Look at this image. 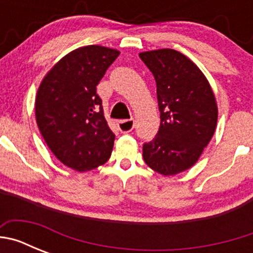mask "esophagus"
<instances>
[{
    "mask_svg": "<svg viewBox=\"0 0 253 253\" xmlns=\"http://www.w3.org/2000/svg\"><path fill=\"white\" fill-rule=\"evenodd\" d=\"M134 125H135V120L134 119H126L118 122V126H119L120 131H123V133H128V131L133 130Z\"/></svg>",
    "mask_w": 253,
    "mask_h": 253,
    "instance_id": "obj_1",
    "label": "esophagus"
}]
</instances>
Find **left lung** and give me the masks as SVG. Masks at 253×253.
<instances>
[{
    "label": "left lung",
    "mask_w": 253,
    "mask_h": 253,
    "mask_svg": "<svg viewBox=\"0 0 253 253\" xmlns=\"http://www.w3.org/2000/svg\"><path fill=\"white\" fill-rule=\"evenodd\" d=\"M156 80L161 124L156 137L143 144L144 162L165 176L196 163L216 126L215 97L203 72L173 49L139 54Z\"/></svg>",
    "instance_id": "8db88e82"
}]
</instances>
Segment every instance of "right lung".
Returning a JSON list of instances; mask_svg holds the SVG:
<instances>
[{"label":"right lung","mask_w":253,"mask_h":253,"mask_svg":"<svg viewBox=\"0 0 253 253\" xmlns=\"http://www.w3.org/2000/svg\"><path fill=\"white\" fill-rule=\"evenodd\" d=\"M119 54L100 45L76 49L49 71L38 90L40 133L55 157L76 171L96 169L111 156L115 134L96 86Z\"/></svg>","instance_id":"add662e5"}]
</instances>
